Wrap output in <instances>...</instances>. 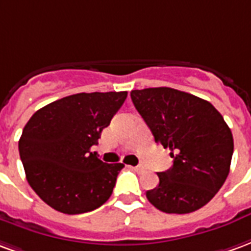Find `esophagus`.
<instances>
[{
  "mask_svg": "<svg viewBox=\"0 0 251 251\" xmlns=\"http://www.w3.org/2000/svg\"><path fill=\"white\" fill-rule=\"evenodd\" d=\"M135 171H138V173H142V171H144V167L143 166H135V167H132Z\"/></svg>",
  "mask_w": 251,
  "mask_h": 251,
  "instance_id": "esophagus-1",
  "label": "esophagus"
}]
</instances>
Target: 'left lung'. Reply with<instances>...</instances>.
Here are the masks:
<instances>
[{
  "label": "left lung",
  "mask_w": 251,
  "mask_h": 251,
  "mask_svg": "<svg viewBox=\"0 0 251 251\" xmlns=\"http://www.w3.org/2000/svg\"><path fill=\"white\" fill-rule=\"evenodd\" d=\"M155 143L170 148L173 167L158 173L159 184L146 195L168 214L203 207L222 187L230 171L233 133L211 103L167 87L131 92Z\"/></svg>",
  "instance_id": "1"
}]
</instances>
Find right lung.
<instances>
[{"label": "right lung", "mask_w": 251, "mask_h": 251, "mask_svg": "<svg viewBox=\"0 0 251 251\" xmlns=\"http://www.w3.org/2000/svg\"><path fill=\"white\" fill-rule=\"evenodd\" d=\"M127 92L76 93L45 105L29 119L18 142L28 183L64 214L92 211L107 202L122 163L91 152Z\"/></svg>", "instance_id": "obj_1"}]
</instances>
